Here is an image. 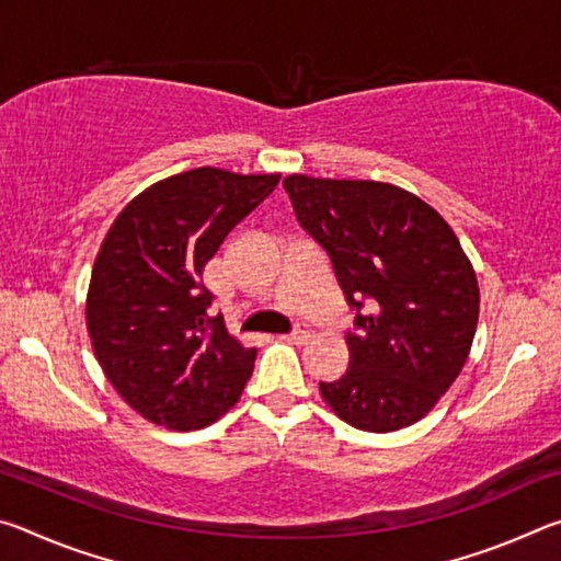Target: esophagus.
I'll list each match as a JSON object with an SVG mask.
<instances>
[{"label": "esophagus", "mask_w": 561, "mask_h": 561, "mask_svg": "<svg viewBox=\"0 0 561 561\" xmlns=\"http://www.w3.org/2000/svg\"><path fill=\"white\" fill-rule=\"evenodd\" d=\"M291 341H297V344H304V341L311 339V327L304 324V321H299V324H294L291 334H289Z\"/></svg>", "instance_id": "1"}]
</instances>
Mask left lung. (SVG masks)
Returning <instances> with one entry per match:
<instances>
[{
	"mask_svg": "<svg viewBox=\"0 0 561 561\" xmlns=\"http://www.w3.org/2000/svg\"><path fill=\"white\" fill-rule=\"evenodd\" d=\"M284 190L354 311L348 368L321 396L358 431L413 425L458 378L478 329L480 289L458 237L388 183L289 175Z\"/></svg>",
	"mask_w": 561,
	"mask_h": 561,
	"instance_id": "left-lung-1",
	"label": "left lung"
}]
</instances>
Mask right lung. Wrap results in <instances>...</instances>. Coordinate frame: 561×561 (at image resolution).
<instances>
[{
  "mask_svg": "<svg viewBox=\"0 0 561 561\" xmlns=\"http://www.w3.org/2000/svg\"><path fill=\"white\" fill-rule=\"evenodd\" d=\"M279 183L195 168L160 180L111 225L91 272L87 327L123 401L170 431H197L237 403L257 348L213 314L203 270Z\"/></svg>",
  "mask_w": 561,
  "mask_h": 561,
  "instance_id": "right-lung-1",
  "label": "right lung"
}]
</instances>
